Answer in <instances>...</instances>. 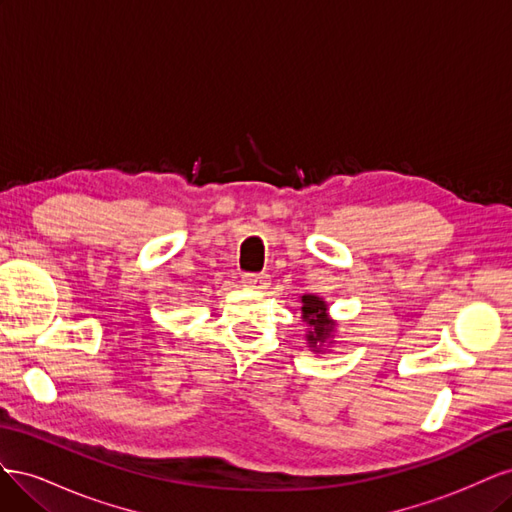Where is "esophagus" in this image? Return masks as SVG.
Listing matches in <instances>:
<instances>
[{"mask_svg":"<svg viewBox=\"0 0 512 512\" xmlns=\"http://www.w3.org/2000/svg\"><path fill=\"white\" fill-rule=\"evenodd\" d=\"M269 277L262 273H245L243 275V286L252 290H267L269 288Z\"/></svg>","mask_w":512,"mask_h":512,"instance_id":"esophagus-1","label":"esophagus"}]
</instances>
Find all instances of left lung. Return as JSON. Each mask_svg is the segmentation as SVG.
Listing matches in <instances>:
<instances>
[{
	"label": "left lung",
	"instance_id": "obj_1",
	"mask_svg": "<svg viewBox=\"0 0 512 512\" xmlns=\"http://www.w3.org/2000/svg\"><path fill=\"white\" fill-rule=\"evenodd\" d=\"M301 318L307 324V348L312 352H324L333 344V333L337 322L329 316V305L318 294H303L301 297Z\"/></svg>",
	"mask_w": 512,
	"mask_h": 512
}]
</instances>
